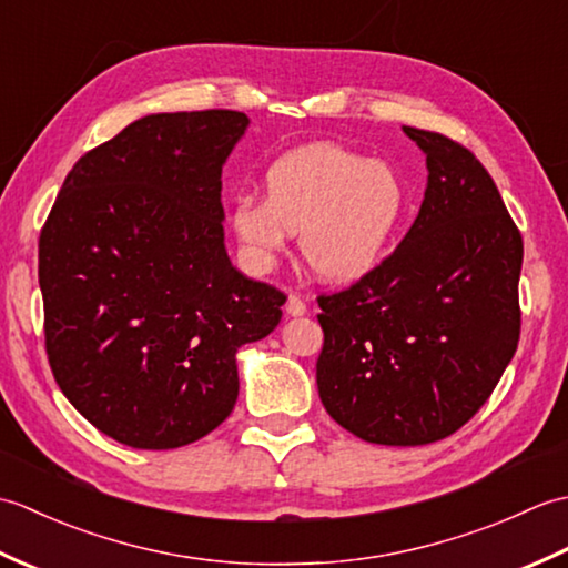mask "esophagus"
Returning <instances> with one entry per match:
<instances>
[{
	"label": "esophagus",
	"mask_w": 568,
	"mask_h": 568,
	"mask_svg": "<svg viewBox=\"0 0 568 568\" xmlns=\"http://www.w3.org/2000/svg\"><path fill=\"white\" fill-rule=\"evenodd\" d=\"M285 312L291 317H303L305 312H307V305H305V300L300 297L297 293H291L287 295V303H285Z\"/></svg>",
	"instance_id": "obj_1"
}]
</instances>
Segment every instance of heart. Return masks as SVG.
<instances>
[{
  "label": "heart",
  "mask_w": 568,
  "mask_h": 568,
  "mask_svg": "<svg viewBox=\"0 0 568 568\" xmlns=\"http://www.w3.org/2000/svg\"><path fill=\"white\" fill-rule=\"evenodd\" d=\"M405 185L388 163L329 143L297 149L265 173V197L239 195L229 210L244 256L268 271L300 232V248L324 281L352 283L388 251L405 214Z\"/></svg>",
  "instance_id": "b5f03b06"
}]
</instances>
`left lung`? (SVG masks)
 <instances>
[{
	"mask_svg": "<svg viewBox=\"0 0 568 568\" xmlns=\"http://www.w3.org/2000/svg\"><path fill=\"white\" fill-rule=\"evenodd\" d=\"M427 155L417 220L376 268L320 295L317 388L358 439L449 437L496 390L520 342L523 234L474 153L403 126Z\"/></svg>",
	"mask_w": 568,
	"mask_h": 568,
	"instance_id": "1",
	"label": "left lung"
}]
</instances>
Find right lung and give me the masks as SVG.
<instances>
[{
    "mask_svg": "<svg viewBox=\"0 0 568 568\" xmlns=\"http://www.w3.org/2000/svg\"><path fill=\"white\" fill-rule=\"evenodd\" d=\"M248 116L151 114L72 165L39 239L45 354L70 405L134 449L216 429L236 352L268 336L285 293L224 248L222 165Z\"/></svg>",
    "mask_w": 568,
    "mask_h": 568,
    "instance_id": "add662e5",
    "label": "right lung"
}]
</instances>
